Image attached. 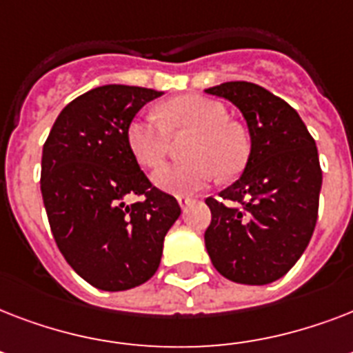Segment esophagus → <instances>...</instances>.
Returning a JSON list of instances; mask_svg holds the SVG:
<instances>
[{
	"label": "esophagus",
	"instance_id": "esophagus-1",
	"mask_svg": "<svg viewBox=\"0 0 353 353\" xmlns=\"http://www.w3.org/2000/svg\"><path fill=\"white\" fill-rule=\"evenodd\" d=\"M190 201H192V199L185 198V196H179V198H177V203H179V207H181L183 210H187V207L190 205Z\"/></svg>",
	"mask_w": 353,
	"mask_h": 353
}]
</instances>
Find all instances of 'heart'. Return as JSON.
I'll return each instance as SVG.
<instances>
[{"mask_svg": "<svg viewBox=\"0 0 353 353\" xmlns=\"http://www.w3.org/2000/svg\"><path fill=\"white\" fill-rule=\"evenodd\" d=\"M161 119L141 115L130 121L126 143L133 157L143 166H159L168 152L170 132H194L187 146L190 161L183 165L161 166L154 172V183L170 194H192L214 181L218 174L234 176L245 163L247 143L227 122L225 108L198 95L177 97L166 102Z\"/></svg>", "mask_w": 353, "mask_h": 353, "instance_id": "obj_1", "label": "heart"}]
</instances>
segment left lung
<instances>
[{
    "mask_svg": "<svg viewBox=\"0 0 353 353\" xmlns=\"http://www.w3.org/2000/svg\"><path fill=\"white\" fill-rule=\"evenodd\" d=\"M205 93L232 102L251 137L240 179L221 190L220 199H205L212 214L205 247L225 279L271 284L312 240L323 187L317 146L299 113L262 85L223 82Z\"/></svg>",
    "mask_w": 353,
    "mask_h": 353,
    "instance_id": "8db88e82",
    "label": "left lung"
}]
</instances>
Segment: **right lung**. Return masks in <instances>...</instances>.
Wrapping results in <instances>:
<instances>
[{
    "label": "right lung",
    "mask_w": 353,
    "mask_h": 353,
    "mask_svg": "<svg viewBox=\"0 0 353 353\" xmlns=\"http://www.w3.org/2000/svg\"><path fill=\"white\" fill-rule=\"evenodd\" d=\"M163 91L108 84L77 97L52 124L41 154V198L58 249L102 291H124L155 274L163 241L181 214L128 148L126 128ZM130 195L145 201L128 205Z\"/></svg>",
    "instance_id": "obj_1"
}]
</instances>
